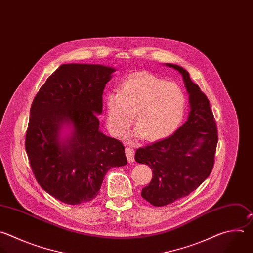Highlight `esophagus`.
I'll return each mask as SVG.
<instances>
[{
    "instance_id": "34e87169",
    "label": "esophagus",
    "mask_w": 253,
    "mask_h": 253,
    "mask_svg": "<svg viewBox=\"0 0 253 253\" xmlns=\"http://www.w3.org/2000/svg\"><path fill=\"white\" fill-rule=\"evenodd\" d=\"M125 153H126V157H127L128 162L129 163H133L134 162V155H135L134 150L131 147H126Z\"/></svg>"
}]
</instances>
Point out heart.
Masks as SVG:
<instances>
[{"label": "heart", "instance_id": "obj_1", "mask_svg": "<svg viewBox=\"0 0 253 253\" xmlns=\"http://www.w3.org/2000/svg\"><path fill=\"white\" fill-rule=\"evenodd\" d=\"M106 126L110 134L120 138L132 122V136L146 141H158L170 136L181 124L186 97L177 84L148 73L136 72L121 84L120 91L106 96Z\"/></svg>", "mask_w": 253, "mask_h": 253}]
</instances>
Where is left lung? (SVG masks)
Instances as JSON below:
<instances>
[{"instance_id":"8db88e82","label":"left lung","mask_w":253,"mask_h":253,"mask_svg":"<svg viewBox=\"0 0 253 253\" xmlns=\"http://www.w3.org/2000/svg\"><path fill=\"white\" fill-rule=\"evenodd\" d=\"M166 65L182 74L191 110L188 120L172 136L136 151V162L153 170V178L141 196L155 207L172 204L200 187L211 173L218 140L208 97L185 68Z\"/></svg>"}]
</instances>
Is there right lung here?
Instances as JSON below:
<instances>
[{
  "label": "right lung",
  "instance_id": "obj_1",
  "mask_svg": "<svg viewBox=\"0 0 253 253\" xmlns=\"http://www.w3.org/2000/svg\"><path fill=\"white\" fill-rule=\"evenodd\" d=\"M115 68L61 64L37 93L30 112L26 151L40 186L67 205L93 200L104 176L127 164L120 141L99 130L102 94ZM71 129L66 137L63 127Z\"/></svg>",
  "mask_w": 253,
  "mask_h": 253
}]
</instances>
